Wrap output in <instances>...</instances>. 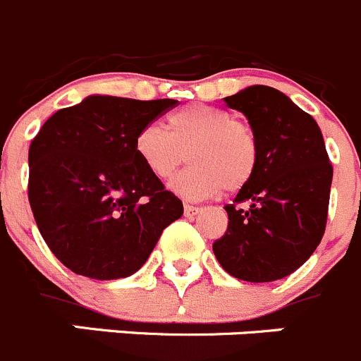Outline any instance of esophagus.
<instances>
[{
  "label": "esophagus",
  "mask_w": 361,
  "mask_h": 361,
  "mask_svg": "<svg viewBox=\"0 0 361 361\" xmlns=\"http://www.w3.org/2000/svg\"><path fill=\"white\" fill-rule=\"evenodd\" d=\"M200 213V207L197 206H191V204H184V214H186L188 218H193L195 214Z\"/></svg>",
  "instance_id": "1"
}]
</instances>
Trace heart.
<instances>
[{
	"label": "heart",
	"instance_id": "obj_1",
	"mask_svg": "<svg viewBox=\"0 0 361 361\" xmlns=\"http://www.w3.org/2000/svg\"><path fill=\"white\" fill-rule=\"evenodd\" d=\"M135 154L150 175L171 180V190L198 200L226 188L234 193L252 180L259 164V143L252 128L231 112L206 104H190L168 116V130L147 125L135 135Z\"/></svg>",
	"mask_w": 361,
	"mask_h": 361
}]
</instances>
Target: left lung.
<instances>
[{
    "mask_svg": "<svg viewBox=\"0 0 361 361\" xmlns=\"http://www.w3.org/2000/svg\"><path fill=\"white\" fill-rule=\"evenodd\" d=\"M224 100L247 116L259 164L226 206L229 226L213 252L236 279H283L308 261L326 231L333 166L322 132L308 112L269 85H250Z\"/></svg>",
    "mask_w": 361,
    "mask_h": 361,
    "instance_id": "8db88e82",
    "label": "left lung"
}]
</instances>
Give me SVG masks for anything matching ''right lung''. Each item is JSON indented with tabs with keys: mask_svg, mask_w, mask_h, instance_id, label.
I'll use <instances>...</instances> for the list:
<instances>
[{
	"mask_svg": "<svg viewBox=\"0 0 361 361\" xmlns=\"http://www.w3.org/2000/svg\"><path fill=\"white\" fill-rule=\"evenodd\" d=\"M177 100L87 97L46 120L28 150V200L55 257L78 276L141 269L184 207L135 154V135Z\"/></svg>",
	"mask_w": 361,
	"mask_h": 361,
	"instance_id": "obj_1",
	"label": "right lung"
}]
</instances>
